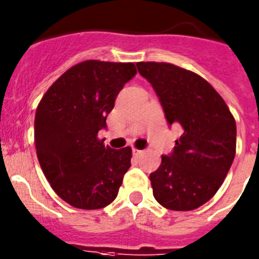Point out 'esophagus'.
<instances>
[{"label":"esophagus","instance_id":"34e87169","mask_svg":"<svg viewBox=\"0 0 259 259\" xmlns=\"http://www.w3.org/2000/svg\"><path fill=\"white\" fill-rule=\"evenodd\" d=\"M132 153H134V155L135 156H140V155H142V153H144V151L142 150H139V149H132Z\"/></svg>","mask_w":259,"mask_h":259}]
</instances>
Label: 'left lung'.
<instances>
[{
    "label": "left lung",
    "instance_id": "1",
    "mask_svg": "<svg viewBox=\"0 0 259 259\" xmlns=\"http://www.w3.org/2000/svg\"><path fill=\"white\" fill-rule=\"evenodd\" d=\"M169 125L181 136L150 173L154 198L170 210H193L213 198L236 153V123L225 100L196 73L169 63L140 61Z\"/></svg>",
    "mask_w": 259,
    "mask_h": 259
}]
</instances>
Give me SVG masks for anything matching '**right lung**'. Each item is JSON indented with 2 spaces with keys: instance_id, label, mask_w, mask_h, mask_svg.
<instances>
[{
  "instance_id": "obj_1",
  "label": "right lung",
  "mask_w": 259,
  "mask_h": 259,
  "mask_svg": "<svg viewBox=\"0 0 259 259\" xmlns=\"http://www.w3.org/2000/svg\"><path fill=\"white\" fill-rule=\"evenodd\" d=\"M136 73L134 63L82 61L52 83L38 104V162L54 191L72 207L100 209L117 198L132 149L114 150L97 134Z\"/></svg>"
}]
</instances>
